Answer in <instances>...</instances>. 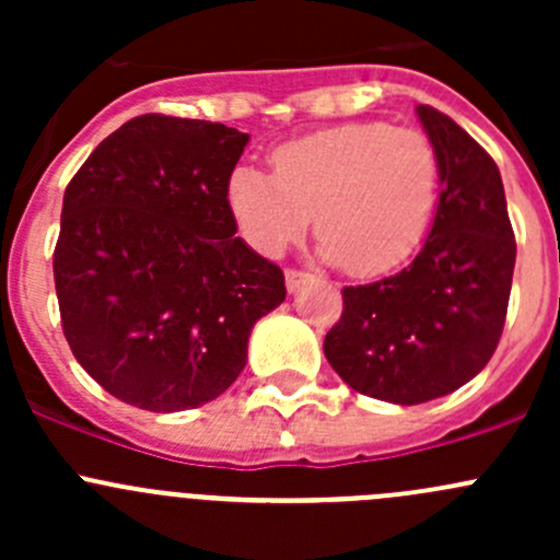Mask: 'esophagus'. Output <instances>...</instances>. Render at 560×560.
Segmentation results:
<instances>
[{
  "label": "esophagus",
  "instance_id": "obj_1",
  "mask_svg": "<svg viewBox=\"0 0 560 560\" xmlns=\"http://www.w3.org/2000/svg\"><path fill=\"white\" fill-rule=\"evenodd\" d=\"M284 279H287V290H290V292H298V290H301L303 284H308V281H314V276L308 273V270H295V268H287Z\"/></svg>",
  "mask_w": 560,
  "mask_h": 560
}]
</instances>
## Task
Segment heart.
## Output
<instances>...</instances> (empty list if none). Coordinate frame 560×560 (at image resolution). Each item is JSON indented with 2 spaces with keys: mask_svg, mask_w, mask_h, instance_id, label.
Returning a JSON list of instances; mask_svg holds the SVG:
<instances>
[{
  "mask_svg": "<svg viewBox=\"0 0 560 560\" xmlns=\"http://www.w3.org/2000/svg\"><path fill=\"white\" fill-rule=\"evenodd\" d=\"M442 184L436 145L417 129L349 121L284 143L270 175L230 173L228 202L254 252L279 257L314 213L319 254L349 276L387 273L417 252Z\"/></svg>",
  "mask_w": 560,
  "mask_h": 560,
  "instance_id": "1",
  "label": "heart"
}]
</instances>
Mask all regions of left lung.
Listing matches in <instances>:
<instances>
[{"mask_svg": "<svg viewBox=\"0 0 560 560\" xmlns=\"http://www.w3.org/2000/svg\"><path fill=\"white\" fill-rule=\"evenodd\" d=\"M436 145L442 191L422 252L374 284L343 287L325 358L358 393L415 406L442 398L488 365L504 330L515 233L488 151L431 105H417Z\"/></svg>", "mask_w": 560, "mask_h": 560, "instance_id": "8db88e82", "label": "left lung"}]
</instances>
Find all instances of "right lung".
<instances>
[{
  "label": "right lung",
  "instance_id": "1",
  "mask_svg": "<svg viewBox=\"0 0 560 560\" xmlns=\"http://www.w3.org/2000/svg\"><path fill=\"white\" fill-rule=\"evenodd\" d=\"M248 135L145 113L72 175L54 281L78 363L124 404L184 411L244 371L252 327L287 298L279 265L235 238L230 173Z\"/></svg>",
  "mask_w": 560,
  "mask_h": 560
}]
</instances>
